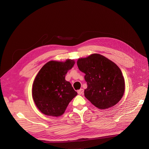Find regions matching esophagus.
<instances>
[{"label":"esophagus","instance_id":"1","mask_svg":"<svg viewBox=\"0 0 149 149\" xmlns=\"http://www.w3.org/2000/svg\"><path fill=\"white\" fill-rule=\"evenodd\" d=\"M83 92H84V90L83 89H79V91H77L78 93H79V95H82L83 93Z\"/></svg>","mask_w":149,"mask_h":149}]
</instances>
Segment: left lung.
Wrapping results in <instances>:
<instances>
[{
	"label": "left lung",
	"mask_w": 149,
	"mask_h": 149,
	"mask_svg": "<svg viewBox=\"0 0 149 149\" xmlns=\"http://www.w3.org/2000/svg\"><path fill=\"white\" fill-rule=\"evenodd\" d=\"M77 66L85 74L87 82L84 96L93 105L105 109L119 102L124 93L125 82L121 70L113 61L93 54L79 58Z\"/></svg>",
	"instance_id": "1"
}]
</instances>
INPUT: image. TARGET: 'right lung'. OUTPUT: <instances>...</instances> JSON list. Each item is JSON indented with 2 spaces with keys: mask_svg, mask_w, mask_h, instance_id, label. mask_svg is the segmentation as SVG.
<instances>
[{
  "mask_svg": "<svg viewBox=\"0 0 149 149\" xmlns=\"http://www.w3.org/2000/svg\"><path fill=\"white\" fill-rule=\"evenodd\" d=\"M74 60L50 61L39 70L33 84L32 95L37 108L43 114L59 116L64 113L70 101L77 95L65 75Z\"/></svg>",
  "mask_w": 149,
  "mask_h": 149,
  "instance_id": "obj_1",
  "label": "right lung"
}]
</instances>
